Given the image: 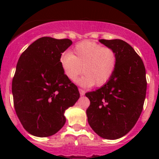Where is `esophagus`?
<instances>
[{
	"label": "esophagus",
	"mask_w": 159,
	"mask_h": 159,
	"mask_svg": "<svg viewBox=\"0 0 159 159\" xmlns=\"http://www.w3.org/2000/svg\"><path fill=\"white\" fill-rule=\"evenodd\" d=\"M79 92H80V95H84V94H85V92H84V90L83 89H79Z\"/></svg>",
	"instance_id": "obj_1"
}]
</instances>
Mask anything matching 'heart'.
<instances>
[{"mask_svg":"<svg viewBox=\"0 0 159 159\" xmlns=\"http://www.w3.org/2000/svg\"><path fill=\"white\" fill-rule=\"evenodd\" d=\"M117 61L113 49L90 40L78 43L72 53L65 52L60 58L64 74L69 80H75L83 67L84 75L76 82L85 88L104 85L116 71Z\"/></svg>","mask_w":159,"mask_h":159,"instance_id":"b5f03b06","label":"heart"}]
</instances>
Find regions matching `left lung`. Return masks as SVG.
<instances>
[{
  "mask_svg": "<svg viewBox=\"0 0 159 159\" xmlns=\"http://www.w3.org/2000/svg\"><path fill=\"white\" fill-rule=\"evenodd\" d=\"M117 55V66L102 87L85 94L90 100L87 116L100 137L117 139L127 134L139 118L147 92L146 69L134 48L122 40H99Z\"/></svg>",
  "mask_w": 159,
  "mask_h": 159,
  "instance_id": "left-lung-1",
  "label": "left lung"
}]
</instances>
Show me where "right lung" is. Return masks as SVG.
Listing matches in <instances>:
<instances>
[{
  "mask_svg": "<svg viewBox=\"0 0 159 159\" xmlns=\"http://www.w3.org/2000/svg\"><path fill=\"white\" fill-rule=\"evenodd\" d=\"M69 39L41 37L20 55L12 79L16 116L24 128L36 137H48L64 127V112L80 92L62 70L60 58L71 45Z\"/></svg>",
  "mask_w": 159,
  "mask_h": 159,
  "instance_id": "add662e5",
  "label": "right lung"
}]
</instances>
